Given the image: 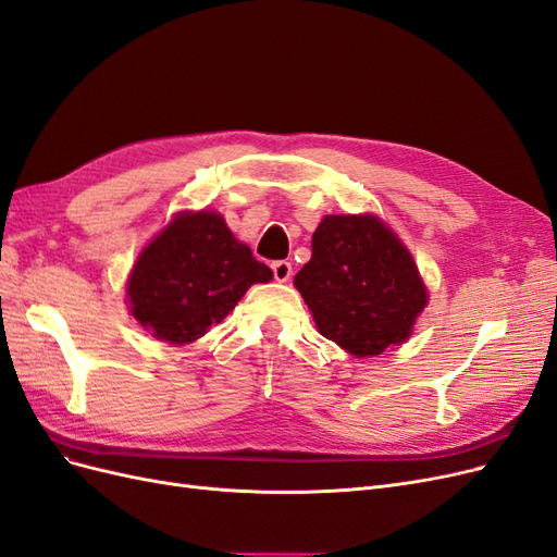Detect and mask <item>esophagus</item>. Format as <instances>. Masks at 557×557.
Here are the masks:
<instances>
[{
	"instance_id": "34e87169",
	"label": "esophagus",
	"mask_w": 557,
	"mask_h": 557,
	"mask_svg": "<svg viewBox=\"0 0 557 557\" xmlns=\"http://www.w3.org/2000/svg\"><path fill=\"white\" fill-rule=\"evenodd\" d=\"M272 272H274V278L278 283H285V281H290V276H293V264L287 260H276L272 264Z\"/></svg>"
}]
</instances>
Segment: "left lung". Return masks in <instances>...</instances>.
Listing matches in <instances>:
<instances>
[{
    "label": "left lung",
    "instance_id": "8db88e82",
    "mask_svg": "<svg viewBox=\"0 0 557 557\" xmlns=\"http://www.w3.org/2000/svg\"><path fill=\"white\" fill-rule=\"evenodd\" d=\"M311 260L295 276L324 338L355 357L406 341L426 306L408 248L375 216H324Z\"/></svg>",
    "mask_w": 557,
    "mask_h": 557
}]
</instances>
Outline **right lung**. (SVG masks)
I'll return each instance as SVG.
<instances>
[{"mask_svg": "<svg viewBox=\"0 0 557 557\" xmlns=\"http://www.w3.org/2000/svg\"><path fill=\"white\" fill-rule=\"evenodd\" d=\"M272 270L214 212L182 214L147 244L128 278L131 313L168 343H190L219 324Z\"/></svg>", "mask_w": 557, "mask_h": 557, "instance_id": "add662e5", "label": "right lung"}]
</instances>
